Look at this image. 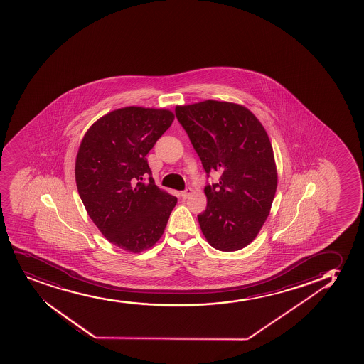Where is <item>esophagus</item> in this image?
I'll return each instance as SVG.
<instances>
[{"label":"esophagus","mask_w":364,"mask_h":364,"mask_svg":"<svg viewBox=\"0 0 364 364\" xmlns=\"http://www.w3.org/2000/svg\"><path fill=\"white\" fill-rule=\"evenodd\" d=\"M191 193H192V188H186V190H184V191L181 192V197H183V198H188V197L190 196V195H191Z\"/></svg>","instance_id":"34e87169"}]
</instances>
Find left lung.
<instances>
[{"instance_id":"left-lung-1","label":"left lung","mask_w":364,"mask_h":364,"mask_svg":"<svg viewBox=\"0 0 364 364\" xmlns=\"http://www.w3.org/2000/svg\"><path fill=\"white\" fill-rule=\"evenodd\" d=\"M176 114L207 176L220 173L219 183L205 186L207 208L197 215L205 240L223 252L245 248L269 217L277 188L265 128L252 111L235 102L178 105Z\"/></svg>"}]
</instances>
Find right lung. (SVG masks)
<instances>
[{"mask_svg": "<svg viewBox=\"0 0 364 364\" xmlns=\"http://www.w3.org/2000/svg\"><path fill=\"white\" fill-rule=\"evenodd\" d=\"M173 121L166 109L122 107L93 123L80 144L78 193L99 231L121 250L151 248L176 207V197L156 186L146 159Z\"/></svg>", "mask_w": 364, "mask_h": 364, "instance_id": "right-lung-1", "label": "right lung"}]
</instances>
